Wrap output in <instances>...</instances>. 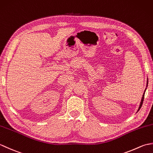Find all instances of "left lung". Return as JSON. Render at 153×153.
Instances as JSON below:
<instances>
[{"instance_id":"obj_1","label":"left lung","mask_w":153,"mask_h":153,"mask_svg":"<svg viewBox=\"0 0 153 153\" xmlns=\"http://www.w3.org/2000/svg\"><path fill=\"white\" fill-rule=\"evenodd\" d=\"M147 86H148V78H147ZM147 87H146V89H145V91H144V93H143V97H142V98H141V102H140V105H139V108H138V110H137V112L139 111V110H140V108H141V106H142V105H143V100H144V96H145V91H146V89H147Z\"/></svg>"}]
</instances>
